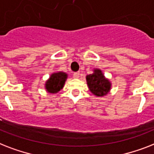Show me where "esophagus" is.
<instances>
[{
	"mask_svg": "<svg viewBox=\"0 0 154 154\" xmlns=\"http://www.w3.org/2000/svg\"><path fill=\"white\" fill-rule=\"evenodd\" d=\"M79 77H80L79 72H75V73H73V77H74V78H78Z\"/></svg>",
	"mask_w": 154,
	"mask_h": 154,
	"instance_id": "obj_1",
	"label": "esophagus"
}]
</instances>
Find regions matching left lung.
<instances>
[{"label": "left lung", "mask_w": 154, "mask_h": 154, "mask_svg": "<svg viewBox=\"0 0 154 154\" xmlns=\"http://www.w3.org/2000/svg\"><path fill=\"white\" fill-rule=\"evenodd\" d=\"M86 80L90 91L97 97H103L111 88V84L100 69H95L94 73L86 77Z\"/></svg>", "instance_id": "obj_1"}]
</instances>
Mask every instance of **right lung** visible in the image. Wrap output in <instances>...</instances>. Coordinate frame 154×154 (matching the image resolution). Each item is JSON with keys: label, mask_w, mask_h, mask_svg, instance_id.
Here are the masks:
<instances>
[{"label": "right lung", "mask_w": 154, "mask_h": 154, "mask_svg": "<svg viewBox=\"0 0 154 154\" xmlns=\"http://www.w3.org/2000/svg\"><path fill=\"white\" fill-rule=\"evenodd\" d=\"M66 78L67 75L62 72L53 73L46 83V88L49 92L51 93L57 92L62 88Z\"/></svg>", "instance_id": "obj_1"}]
</instances>
